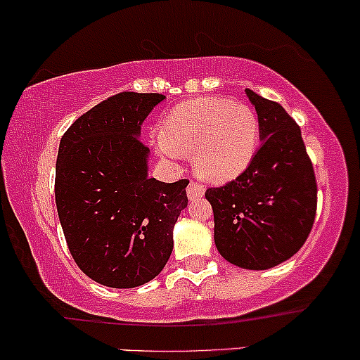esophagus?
<instances>
[{"instance_id":"34e87169","label":"esophagus","mask_w":360,"mask_h":360,"mask_svg":"<svg viewBox=\"0 0 360 360\" xmlns=\"http://www.w3.org/2000/svg\"><path fill=\"white\" fill-rule=\"evenodd\" d=\"M205 194V186L196 183V181H189L188 184V196L189 200H196V198H201Z\"/></svg>"}]
</instances>
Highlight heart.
<instances>
[{
  "label": "heart",
  "mask_w": 360,
  "mask_h": 360,
  "mask_svg": "<svg viewBox=\"0 0 360 360\" xmlns=\"http://www.w3.org/2000/svg\"><path fill=\"white\" fill-rule=\"evenodd\" d=\"M160 150L194 154L203 179L226 183L242 174L259 143V118L250 106L223 98H201L177 105L164 122Z\"/></svg>",
  "instance_id": "b5f03b06"
}]
</instances>
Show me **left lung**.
Returning a JSON list of instances; mask_svg holds the SVG:
<instances>
[{
	"instance_id": "1",
	"label": "left lung",
	"mask_w": 360,
	"mask_h": 360,
	"mask_svg": "<svg viewBox=\"0 0 360 360\" xmlns=\"http://www.w3.org/2000/svg\"><path fill=\"white\" fill-rule=\"evenodd\" d=\"M262 146L249 167L205 196L223 259L243 269H269L298 252L316 214V177L298 123L279 103L245 91Z\"/></svg>"
}]
</instances>
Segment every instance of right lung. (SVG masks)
Segmentation results:
<instances>
[{
    "instance_id": "obj_1",
    "label": "right lung",
    "mask_w": 360,
    "mask_h": 360,
    "mask_svg": "<svg viewBox=\"0 0 360 360\" xmlns=\"http://www.w3.org/2000/svg\"><path fill=\"white\" fill-rule=\"evenodd\" d=\"M159 93H123L86 111L62 135L56 205L74 262L108 288H137L164 269L188 179L147 177L140 125Z\"/></svg>"
}]
</instances>
